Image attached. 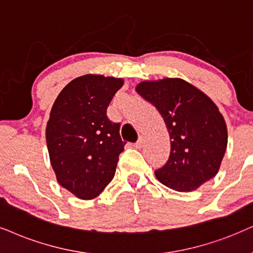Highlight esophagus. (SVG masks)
Returning <instances> with one entry per match:
<instances>
[{
    "label": "esophagus",
    "instance_id": "34e87169",
    "mask_svg": "<svg viewBox=\"0 0 253 253\" xmlns=\"http://www.w3.org/2000/svg\"><path fill=\"white\" fill-rule=\"evenodd\" d=\"M143 143H145V139H143L142 136H140L139 140H137V142L134 143V147H135V148H142Z\"/></svg>",
    "mask_w": 253,
    "mask_h": 253
}]
</instances>
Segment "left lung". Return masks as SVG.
I'll use <instances>...</instances> for the list:
<instances>
[{
  "label": "left lung",
  "mask_w": 253,
  "mask_h": 253,
  "mask_svg": "<svg viewBox=\"0 0 253 253\" xmlns=\"http://www.w3.org/2000/svg\"><path fill=\"white\" fill-rule=\"evenodd\" d=\"M136 92L158 108L170 136V155L158 180L176 191L196 190L218 172L228 145V129L216 104L180 78L146 81Z\"/></svg>",
  "instance_id": "8db88e82"
}]
</instances>
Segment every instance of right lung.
Instances as JSON below:
<instances>
[{"mask_svg": "<svg viewBox=\"0 0 253 253\" xmlns=\"http://www.w3.org/2000/svg\"><path fill=\"white\" fill-rule=\"evenodd\" d=\"M121 78L85 75L73 79L53 103L46 145L57 181L81 200L97 197L116 174L126 142L106 111Z\"/></svg>", "mask_w": 253, "mask_h": 253, "instance_id": "obj_1", "label": "right lung"}]
</instances>
